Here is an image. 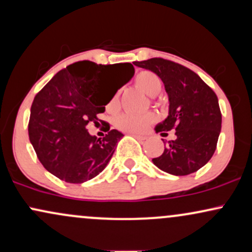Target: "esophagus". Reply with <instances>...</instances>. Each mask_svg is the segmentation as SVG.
I'll return each instance as SVG.
<instances>
[{
  "label": "esophagus",
  "instance_id": "34e87169",
  "mask_svg": "<svg viewBox=\"0 0 252 252\" xmlns=\"http://www.w3.org/2000/svg\"><path fill=\"white\" fill-rule=\"evenodd\" d=\"M130 135L134 136L135 138H137V140H140V141H144V140H146V136H141V135H137V134H132V132H131V134H130Z\"/></svg>",
  "mask_w": 252,
  "mask_h": 252
}]
</instances>
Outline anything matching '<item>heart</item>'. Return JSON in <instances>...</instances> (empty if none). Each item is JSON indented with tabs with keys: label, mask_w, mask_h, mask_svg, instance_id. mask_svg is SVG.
<instances>
[{
	"label": "heart",
	"mask_w": 252,
	"mask_h": 252,
	"mask_svg": "<svg viewBox=\"0 0 252 252\" xmlns=\"http://www.w3.org/2000/svg\"><path fill=\"white\" fill-rule=\"evenodd\" d=\"M134 83L136 88H138L149 97H154L162 88V83L158 76L152 71H141L135 76ZM120 108V92H116L110 98L106 110L109 112L117 111ZM155 121L153 114L144 115H131L123 114L118 116L115 121V126L122 131L135 132V134H142L149 128V126Z\"/></svg>",
	"instance_id": "heart-1"
}]
</instances>
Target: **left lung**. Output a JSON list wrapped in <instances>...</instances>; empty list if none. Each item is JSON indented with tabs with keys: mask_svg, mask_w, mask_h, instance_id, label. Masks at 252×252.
<instances>
[{
	"mask_svg": "<svg viewBox=\"0 0 252 252\" xmlns=\"http://www.w3.org/2000/svg\"><path fill=\"white\" fill-rule=\"evenodd\" d=\"M134 65L158 74L169 97L168 117L155 130L162 136L175 130L176 138L168 141L153 162L173 175L196 172L215 154L220 134L221 112L215 91L195 72L172 60L152 58Z\"/></svg>",
	"mask_w": 252,
	"mask_h": 252,
	"instance_id": "left-lung-1",
	"label": "left lung"
}]
</instances>
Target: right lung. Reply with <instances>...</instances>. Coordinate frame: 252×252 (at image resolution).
<instances>
[{"instance_id": "1", "label": "right lung", "mask_w": 252, "mask_h": 252, "mask_svg": "<svg viewBox=\"0 0 252 252\" xmlns=\"http://www.w3.org/2000/svg\"><path fill=\"white\" fill-rule=\"evenodd\" d=\"M126 71V78L108 94L98 97L102 74L112 65H97L83 60L59 71L37 92L31 108L28 135L37 158L60 180L82 184L97 176L109 163L123 137L98 120L117 90L134 76L130 63H115ZM102 122L107 132L97 139L88 134L89 123Z\"/></svg>"}]
</instances>
